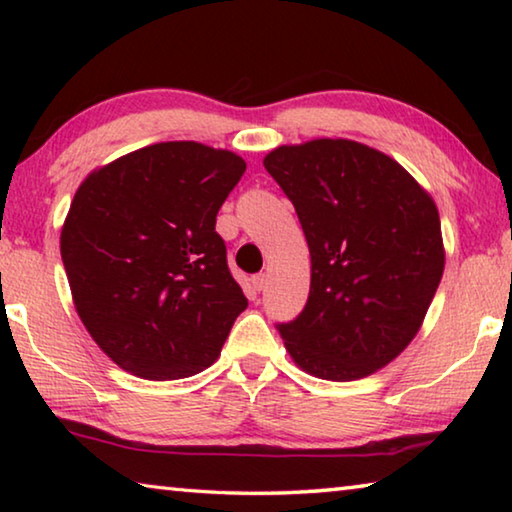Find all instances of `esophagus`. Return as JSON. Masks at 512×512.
Wrapping results in <instances>:
<instances>
[{"mask_svg":"<svg viewBox=\"0 0 512 512\" xmlns=\"http://www.w3.org/2000/svg\"><path fill=\"white\" fill-rule=\"evenodd\" d=\"M264 287H266V275H264V273L253 275V289H255V291H262Z\"/></svg>","mask_w":512,"mask_h":512,"instance_id":"1","label":"esophagus"}]
</instances>
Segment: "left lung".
I'll list each match as a JSON object with an SVG mask.
<instances>
[{
  "label": "left lung",
  "mask_w": 512,
  "mask_h": 512,
  "mask_svg": "<svg viewBox=\"0 0 512 512\" xmlns=\"http://www.w3.org/2000/svg\"><path fill=\"white\" fill-rule=\"evenodd\" d=\"M264 167L311 255L307 305L277 332L311 375H372L413 341L443 277L436 203L393 158L352 140L280 146Z\"/></svg>",
  "instance_id": "obj_1"
}]
</instances>
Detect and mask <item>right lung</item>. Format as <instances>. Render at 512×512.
Masks as SVG:
<instances>
[{
    "label": "right lung",
    "instance_id": "1",
    "mask_svg": "<svg viewBox=\"0 0 512 512\" xmlns=\"http://www.w3.org/2000/svg\"><path fill=\"white\" fill-rule=\"evenodd\" d=\"M244 171L230 151L162 142L83 180L60 255L85 329L119 368L167 381L219 357L248 307L216 232Z\"/></svg>",
    "mask_w": 512,
    "mask_h": 512
}]
</instances>
